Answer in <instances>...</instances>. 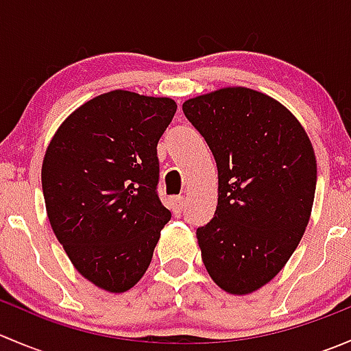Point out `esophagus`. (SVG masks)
<instances>
[{
  "label": "esophagus",
  "mask_w": 351,
  "mask_h": 351,
  "mask_svg": "<svg viewBox=\"0 0 351 351\" xmlns=\"http://www.w3.org/2000/svg\"><path fill=\"white\" fill-rule=\"evenodd\" d=\"M183 205H185V197H183V195H178V197H173L171 198L173 212H182Z\"/></svg>",
  "instance_id": "esophagus-1"
}]
</instances>
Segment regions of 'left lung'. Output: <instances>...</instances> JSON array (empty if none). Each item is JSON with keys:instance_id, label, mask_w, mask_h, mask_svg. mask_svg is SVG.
I'll return each instance as SVG.
<instances>
[{"instance_id": "1", "label": "left lung", "mask_w": 351, "mask_h": 351, "mask_svg": "<svg viewBox=\"0 0 351 351\" xmlns=\"http://www.w3.org/2000/svg\"><path fill=\"white\" fill-rule=\"evenodd\" d=\"M183 113L217 162V208L197 229L202 261L222 290L246 295L271 280L302 239L317 165L299 120L243 86L190 98Z\"/></svg>"}]
</instances>
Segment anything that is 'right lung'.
Masks as SVG:
<instances>
[{
    "mask_svg": "<svg viewBox=\"0 0 351 351\" xmlns=\"http://www.w3.org/2000/svg\"><path fill=\"white\" fill-rule=\"evenodd\" d=\"M175 112L171 98L108 91L74 110L45 151L52 231L74 268L107 292L143 278L171 219L156 192V147Z\"/></svg>",
    "mask_w": 351,
    "mask_h": 351,
    "instance_id": "add662e5",
    "label": "right lung"
}]
</instances>
